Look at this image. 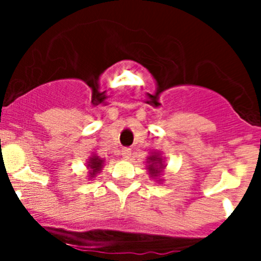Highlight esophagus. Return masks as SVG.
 I'll use <instances>...</instances> for the list:
<instances>
[{"label":"esophagus","instance_id":"1","mask_svg":"<svg viewBox=\"0 0 261 261\" xmlns=\"http://www.w3.org/2000/svg\"><path fill=\"white\" fill-rule=\"evenodd\" d=\"M130 149H123L121 150V156H123L124 159H129V156H130Z\"/></svg>","mask_w":261,"mask_h":261}]
</instances>
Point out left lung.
<instances>
[{
	"label": "left lung",
	"mask_w": 261,
	"mask_h": 261,
	"mask_svg": "<svg viewBox=\"0 0 261 261\" xmlns=\"http://www.w3.org/2000/svg\"><path fill=\"white\" fill-rule=\"evenodd\" d=\"M165 158L161 151H151V154L146 159V170L154 180L161 183L163 181V171H165Z\"/></svg>",
	"instance_id": "1"
}]
</instances>
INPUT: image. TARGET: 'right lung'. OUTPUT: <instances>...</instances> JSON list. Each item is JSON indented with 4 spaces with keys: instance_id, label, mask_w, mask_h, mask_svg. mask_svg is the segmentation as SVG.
<instances>
[{
    "instance_id": "obj_1",
    "label": "right lung",
    "mask_w": 261,
    "mask_h": 261,
    "mask_svg": "<svg viewBox=\"0 0 261 261\" xmlns=\"http://www.w3.org/2000/svg\"><path fill=\"white\" fill-rule=\"evenodd\" d=\"M103 166H105V159L100 158L99 155H96L95 153H93L90 155V158L87 159L86 168H87V179L89 180H93L94 177L102 171Z\"/></svg>"
}]
</instances>
